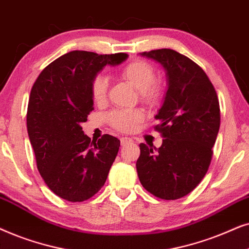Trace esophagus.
Wrapping results in <instances>:
<instances>
[{
  "mask_svg": "<svg viewBox=\"0 0 249 249\" xmlns=\"http://www.w3.org/2000/svg\"><path fill=\"white\" fill-rule=\"evenodd\" d=\"M131 142H132V139H130V138H126V137L121 138V144H122V145H125V144H127V143H131Z\"/></svg>",
  "mask_w": 249,
  "mask_h": 249,
  "instance_id": "1",
  "label": "esophagus"
}]
</instances>
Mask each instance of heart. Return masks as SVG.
Listing matches in <instances>:
<instances>
[{
	"mask_svg": "<svg viewBox=\"0 0 249 249\" xmlns=\"http://www.w3.org/2000/svg\"><path fill=\"white\" fill-rule=\"evenodd\" d=\"M119 74L130 82L140 93L141 100L148 105H156L164 97V85L156 79V71L149 62L133 60L121 68ZM108 82L104 75L98 74L91 79L90 92L98 104L104 102L107 95ZM143 119L139 109H116L107 115V122L116 130L131 132Z\"/></svg>",
	"mask_w": 249,
	"mask_h": 249,
	"instance_id": "obj_1",
	"label": "heart"
}]
</instances>
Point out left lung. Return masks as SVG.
Segmentation results:
<instances>
[{"mask_svg":"<svg viewBox=\"0 0 249 249\" xmlns=\"http://www.w3.org/2000/svg\"><path fill=\"white\" fill-rule=\"evenodd\" d=\"M141 55L166 71L168 89L154 127L160 147L140 143L138 177L145 190L165 200L187 196L206 175L220 128V104L213 84L196 62L171 49Z\"/></svg>","mask_w":249,"mask_h":249,"instance_id":"8db88e82","label":"left lung"}]
</instances>
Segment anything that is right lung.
<instances>
[{"label":"right lung","mask_w":249,"mask_h":249,"mask_svg":"<svg viewBox=\"0 0 249 249\" xmlns=\"http://www.w3.org/2000/svg\"><path fill=\"white\" fill-rule=\"evenodd\" d=\"M126 58V53L68 52L46 66L33 85L28 137L39 174L62 199L88 200L107 180L121 141L109 134L91 141L81 124L93 110L91 79L106 65H119Z\"/></svg>","instance_id":"obj_1"}]
</instances>
